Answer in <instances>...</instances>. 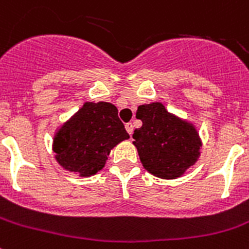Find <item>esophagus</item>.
I'll return each mask as SVG.
<instances>
[{"label": "esophagus", "instance_id": "34e87169", "mask_svg": "<svg viewBox=\"0 0 249 249\" xmlns=\"http://www.w3.org/2000/svg\"><path fill=\"white\" fill-rule=\"evenodd\" d=\"M125 129H126V131H128L129 134H133V130H134V126H133V124L131 123H128V124H125Z\"/></svg>", "mask_w": 249, "mask_h": 249}]
</instances>
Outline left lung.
Instances as JSON below:
<instances>
[{
	"label": "left lung",
	"instance_id": "left-lung-1",
	"mask_svg": "<svg viewBox=\"0 0 249 249\" xmlns=\"http://www.w3.org/2000/svg\"><path fill=\"white\" fill-rule=\"evenodd\" d=\"M137 119L133 144L145 170L161 179H177L199 157L201 139L193 124L170 114L162 104L142 105Z\"/></svg>",
	"mask_w": 249,
	"mask_h": 249
}]
</instances>
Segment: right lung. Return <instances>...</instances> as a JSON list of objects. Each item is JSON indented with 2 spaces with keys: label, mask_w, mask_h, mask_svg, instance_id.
<instances>
[{
  "label": "right lung",
  "mask_w": 249,
  "mask_h": 249,
  "mask_svg": "<svg viewBox=\"0 0 249 249\" xmlns=\"http://www.w3.org/2000/svg\"><path fill=\"white\" fill-rule=\"evenodd\" d=\"M128 138L114 105L86 102L54 135V157L65 170L90 177L105 166L111 149Z\"/></svg>",
  "instance_id": "obj_1"
}]
</instances>
